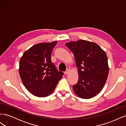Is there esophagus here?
Instances as JSON below:
<instances>
[{
  "mask_svg": "<svg viewBox=\"0 0 126 126\" xmlns=\"http://www.w3.org/2000/svg\"><path fill=\"white\" fill-rule=\"evenodd\" d=\"M70 72V70L69 69H67V70L65 71V72H64V74H65L66 75H67L68 74H69V72Z\"/></svg>",
  "mask_w": 126,
  "mask_h": 126,
  "instance_id": "obj_1",
  "label": "esophagus"
}]
</instances>
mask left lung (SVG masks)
Segmentation results:
<instances>
[{
  "instance_id": "1",
  "label": "left lung",
  "mask_w": 126,
  "mask_h": 126,
  "mask_svg": "<svg viewBox=\"0 0 126 126\" xmlns=\"http://www.w3.org/2000/svg\"><path fill=\"white\" fill-rule=\"evenodd\" d=\"M66 45L74 54L78 68V81L72 86L83 99L96 96L104 87L109 74L107 56L96 43L85 40L70 41Z\"/></svg>"
}]
</instances>
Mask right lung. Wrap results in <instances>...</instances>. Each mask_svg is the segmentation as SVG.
I'll list each match as a JSON object with an SVG mask.
<instances>
[{"label":"right lung","instance_id":"right-lung-1","mask_svg":"<svg viewBox=\"0 0 126 126\" xmlns=\"http://www.w3.org/2000/svg\"><path fill=\"white\" fill-rule=\"evenodd\" d=\"M57 43H41L25 51L19 62V73L24 85L38 97L51 94L63 73L59 71L51 60V54Z\"/></svg>","mask_w":126,"mask_h":126}]
</instances>
